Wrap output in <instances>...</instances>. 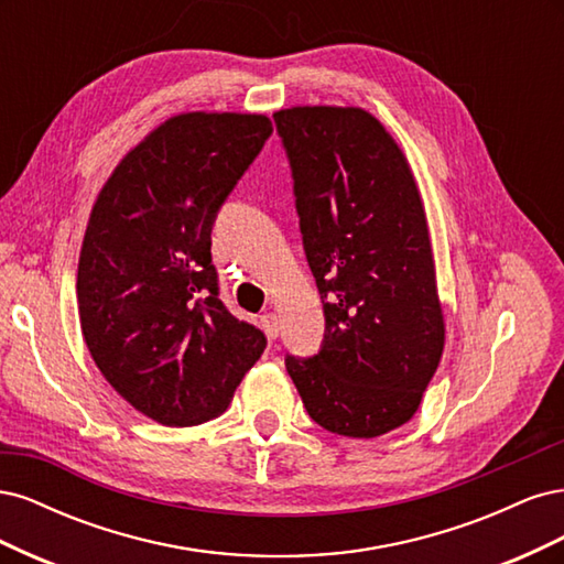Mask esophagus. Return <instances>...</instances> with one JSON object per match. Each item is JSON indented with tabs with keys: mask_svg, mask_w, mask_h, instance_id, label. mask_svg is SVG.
<instances>
[{
	"mask_svg": "<svg viewBox=\"0 0 564 564\" xmlns=\"http://www.w3.org/2000/svg\"><path fill=\"white\" fill-rule=\"evenodd\" d=\"M261 327L268 338H278L280 336V317L275 313L261 315Z\"/></svg>",
	"mask_w": 564,
	"mask_h": 564,
	"instance_id": "1",
	"label": "esophagus"
}]
</instances>
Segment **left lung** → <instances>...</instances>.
<instances>
[{"mask_svg":"<svg viewBox=\"0 0 564 564\" xmlns=\"http://www.w3.org/2000/svg\"><path fill=\"white\" fill-rule=\"evenodd\" d=\"M272 117L327 327L322 350L286 355V371L322 429L379 437L416 414L445 348L419 185L398 141L362 108Z\"/></svg>","mask_w":564,"mask_h":564,"instance_id":"8db88e82","label":"left lung"}]
</instances>
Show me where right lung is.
Masks as SVG:
<instances>
[{"mask_svg":"<svg viewBox=\"0 0 564 564\" xmlns=\"http://www.w3.org/2000/svg\"><path fill=\"white\" fill-rule=\"evenodd\" d=\"M272 122L181 112L152 129L100 187L77 265L82 336L106 381L162 425L226 412L265 350L218 299L212 226Z\"/></svg>","mask_w":564,"mask_h":564,"instance_id":"obj_1","label":"right lung"}]
</instances>
